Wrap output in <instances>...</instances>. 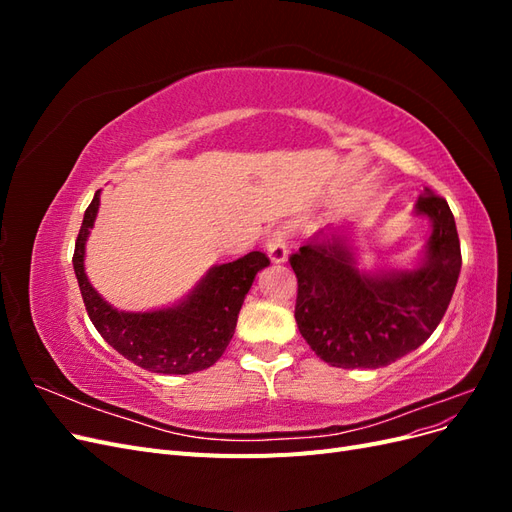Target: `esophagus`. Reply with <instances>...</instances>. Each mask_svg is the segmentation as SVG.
Returning a JSON list of instances; mask_svg holds the SVG:
<instances>
[{"mask_svg": "<svg viewBox=\"0 0 512 512\" xmlns=\"http://www.w3.org/2000/svg\"><path fill=\"white\" fill-rule=\"evenodd\" d=\"M267 254L273 262H284L288 256V230L275 228L267 239Z\"/></svg>", "mask_w": 512, "mask_h": 512, "instance_id": "obj_1", "label": "esophagus"}]
</instances>
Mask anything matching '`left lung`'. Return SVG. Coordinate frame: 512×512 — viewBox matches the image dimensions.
I'll return each mask as SVG.
<instances>
[{
  "label": "left lung",
  "mask_w": 512,
  "mask_h": 512,
  "mask_svg": "<svg viewBox=\"0 0 512 512\" xmlns=\"http://www.w3.org/2000/svg\"><path fill=\"white\" fill-rule=\"evenodd\" d=\"M416 213L429 215L433 228L423 265L414 271L365 275L342 237H316L290 254L299 284L294 320L324 363L391 365L436 331L461 271L459 235L442 196L423 192Z\"/></svg>",
  "instance_id": "8db88e82"
}]
</instances>
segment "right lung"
Returning <instances> with one entry per match:
<instances>
[{
    "label": "right lung",
    "instance_id": "right-lung-1",
    "mask_svg": "<svg viewBox=\"0 0 512 512\" xmlns=\"http://www.w3.org/2000/svg\"><path fill=\"white\" fill-rule=\"evenodd\" d=\"M100 207V192L85 211L72 265L87 314L119 354L153 374H194L224 354L237 327L239 309L254 277L269 265L267 254L250 252L213 267L188 299L160 312H117L91 288L85 275V241Z\"/></svg>",
    "mask_w": 512,
    "mask_h": 512
}]
</instances>
